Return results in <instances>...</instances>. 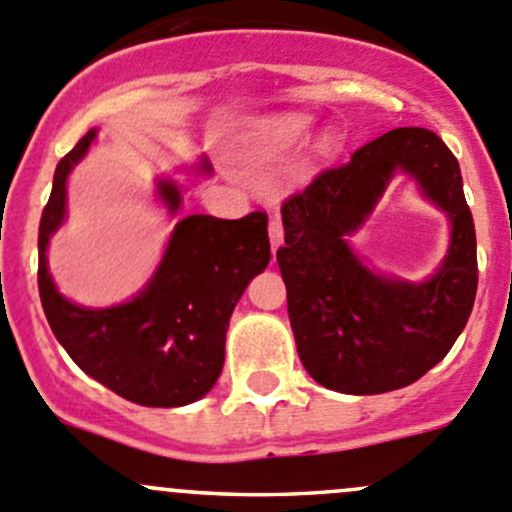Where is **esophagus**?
<instances>
[{
	"label": "esophagus",
	"mask_w": 512,
	"mask_h": 512,
	"mask_svg": "<svg viewBox=\"0 0 512 512\" xmlns=\"http://www.w3.org/2000/svg\"><path fill=\"white\" fill-rule=\"evenodd\" d=\"M267 232H270V245H272V252L277 250V247L282 245V240H285V230H282V220L280 217H270V225H267Z\"/></svg>",
	"instance_id": "obj_1"
}]
</instances>
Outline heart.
<instances>
[{"label":"heart","mask_w":512,"mask_h":512,"mask_svg":"<svg viewBox=\"0 0 512 512\" xmlns=\"http://www.w3.org/2000/svg\"><path fill=\"white\" fill-rule=\"evenodd\" d=\"M312 130V117L307 114H282V117L267 119L252 132L250 155L252 157H277L295 150Z\"/></svg>","instance_id":"heart-1"}]
</instances>
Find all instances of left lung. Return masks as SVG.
Segmentation results:
<instances>
[{
  "mask_svg": "<svg viewBox=\"0 0 512 512\" xmlns=\"http://www.w3.org/2000/svg\"><path fill=\"white\" fill-rule=\"evenodd\" d=\"M395 171L451 222L449 255L420 283L372 271L349 247ZM277 250L297 355L322 388L390 393L438 365L468 322L478 290L475 225L453 152L435 132L400 127L320 172L282 205Z\"/></svg>",
  "mask_w": 512,
  "mask_h": 512,
  "instance_id": "8db88e82",
  "label": "left lung"
}]
</instances>
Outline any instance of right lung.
Returning <instances> with one entry per match:
<instances>
[{
  "label": "right lung",
  "mask_w": 512,
  "mask_h": 512,
  "mask_svg": "<svg viewBox=\"0 0 512 512\" xmlns=\"http://www.w3.org/2000/svg\"><path fill=\"white\" fill-rule=\"evenodd\" d=\"M89 130L54 170L52 195L39 222V297L67 355L104 388L147 408H180L205 398L225 365V337L245 287L270 262L265 212L242 220L187 215L172 230L155 275L132 300L82 307L67 300L47 267V247L67 217L69 172L84 160ZM195 175L210 177L202 157ZM157 197L175 217L182 192L157 180Z\"/></svg>",
  "instance_id": "obj_1"
}]
</instances>
